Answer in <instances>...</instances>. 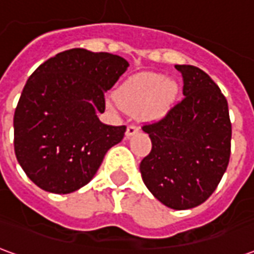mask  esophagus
<instances>
[{
  "label": "esophagus",
  "instance_id": "1",
  "mask_svg": "<svg viewBox=\"0 0 254 254\" xmlns=\"http://www.w3.org/2000/svg\"><path fill=\"white\" fill-rule=\"evenodd\" d=\"M138 132V127L137 125H134V124H130V125H127V137H130V136H133L134 133Z\"/></svg>",
  "mask_w": 254,
  "mask_h": 254
}]
</instances>
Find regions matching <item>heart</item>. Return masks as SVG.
I'll use <instances>...</instances> for the list:
<instances>
[{
	"instance_id": "b5f03b06",
	"label": "heart",
	"mask_w": 254,
	"mask_h": 254,
	"mask_svg": "<svg viewBox=\"0 0 254 254\" xmlns=\"http://www.w3.org/2000/svg\"><path fill=\"white\" fill-rule=\"evenodd\" d=\"M177 95V85L165 80L158 73H140L129 77L117 91V100L111 99L110 106L134 111L141 109L144 116L158 118L165 114Z\"/></svg>"
}]
</instances>
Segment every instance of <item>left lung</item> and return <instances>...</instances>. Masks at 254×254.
Here are the masks:
<instances>
[{"instance_id": "obj_1", "label": "left lung", "mask_w": 254, "mask_h": 254, "mask_svg": "<svg viewBox=\"0 0 254 254\" xmlns=\"http://www.w3.org/2000/svg\"><path fill=\"white\" fill-rule=\"evenodd\" d=\"M185 95L158 121L143 124L152 148L140 163L145 187L166 207L200 205L218 188L231 154L229 105L207 73L176 65Z\"/></svg>"}]
</instances>
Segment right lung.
Returning <instances> with one entry per match:
<instances>
[{
	"label": "right lung",
	"instance_id": "1",
	"mask_svg": "<svg viewBox=\"0 0 254 254\" xmlns=\"http://www.w3.org/2000/svg\"><path fill=\"white\" fill-rule=\"evenodd\" d=\"M129 66L110 53L70 49L47 60L27 80L14 110V154L35 185L66 194L87 185L125 125L99 121L105 92Z\"/></svg>",
	"mask_w": 254,
	"mask_h": 254
}]
</instances>
